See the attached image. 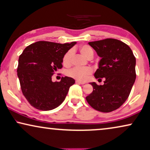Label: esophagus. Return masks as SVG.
<instances>
[{"instance_id": "obj_1", "label": "esophagus", "mask_w": 150, "mask_h": 150, "mask_svg": "<svg viewBox=\"0 0 150 150\" xmlns=\"http://www.w3.org/2000/svg\"><path fill=\"white\" fill-rule=\"evenodd\" d=\"M76 83H78V84H81V85H84L85 83V82H82V81H76Z\"/></svg>"}]
</instances>
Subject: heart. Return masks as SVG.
Wrapping results in <instances>:
<instances>
[{
	"mask_svg": "<svg viewBox=\"0 0 150 150\" xmlns=\"http://www.w3.org/2000/svg\"><path fill=\"white\" fill-rule=\"evenodd\" d=\"M80 52L83 57L87 59L92 58L93 56V50L91 47L87 45H83L81 46L79 49ZM73 55V50H69L63 55L62 59L63 64L64 65H69L71 63V57ZM93 72L91 68L90 67H85V68H79V67H74L69 69L67 71V75L69 77L73 78L78 81H86L90 75Z\"/></svg>",
	"mask_w": 150,
	"mask_h": 150,
	"instance_id": "heart-1",
	"label": "heart"
}]
</instances>
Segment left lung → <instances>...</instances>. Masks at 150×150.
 I'll list each match as a JSON object with an SVG mask.
<instances>
[{
	"mask_svg": "<svg viewBox=\"0 0 150 150\" xmlns=\"http://www.w3.org/2000/svg\"><path fill=\"white\" fill-rule=\"evenodd\" d=\"M100 57L94 76L103 85L90 83L93 90L86 97L90 106L103 112L117 109L126 102L136 79V59L128 45L112 38L89 42Z\"/></svg>",
	"mask_w": 150,
	"mask_h": 150,
	"instance_id": "left-lung-1",
	"label": "left lung"
}]
</instances>
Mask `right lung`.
I'll return each instance as SVG.
<instances>
[{
    "label": "right lung",
    "instance_id": "obj_1",
    "mask_svg": "<svg viewBox=\"0 0 150 150\" xmlns=\"http://www.w3.org/2000/svg\"><path fill=\"white\" fill-rule=\"evenodd\" d=\"M76 44L40 41L28 46L20 55L18 76L22 93L32 106L50 110L64 101L75 81L65 76L60 82H52V76L62 68L63 55Z\"/></svg>",
    "mask_w": 150,
    "mask_h": 150
}]
</instances>
